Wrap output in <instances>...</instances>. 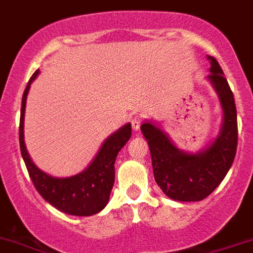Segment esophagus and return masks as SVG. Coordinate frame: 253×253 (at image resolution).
Returning a JSON list of instances; mask_svg holds the SVG:
<instances>
[{
  "label": "esophagus",
  "instance_id": "obj_1",
  "mask_svg": "<svg viewBox=\"0 0 253 253\" xmlns=\"http://www.w3.org/2000/svg\"><path fill=\"white\" fill-rule=\"evenodd\" d=\"M142 122H143V119H142V117H140V115H135V117H133L130 119V124H131V126H133V130H139V129H140V125H142Z\"/></svg>",
  "mask_w": 253,
  "mask_h": 253
}]
</instances>
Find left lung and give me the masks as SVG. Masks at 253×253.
Here are the masks:
<instances>
[{
    "label": "left lung",
    "instance_id": "left-lung-1",
    "mask_svg": "<svg viewBox=\"0 0 253 253\" xmlns=\"http://www.w3.org/2000/svg\"><path fill=\"white\" fill-rule=\"evenodd\" d=\"M208 79L216 89L223 110L221 133L203 152L188 154L174 147L168 136L152 123L140 126L152 155L157 184L169 198L197 202L207 198L219 185L232 166L237 150V110L233 92L221 66L213 56Z\"/></svg>",
    "mask_w": 253,
    "mask_h": 253
}]
</instances>
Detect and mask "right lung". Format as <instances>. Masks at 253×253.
<instances>
[{
  "label": "right lung",
  "mask_w": 253,
  "mask_h": 253,
  "mask_svg": "<svg viewBox=\"0 0 253 253\" xmlns=\"http://www.w3.org/2000/svg\"><path fill=\"white\" fill-rule=\"evenodd\" d=\"M39 70L35 71L22 95L20 118V149L27 172L35 188L46 202L59 211L73 216H92L106 206L115 180V159L125 143L131 136V125H124L117 133L111 134L101 145L84 172L70 178H55L37 168L27 154L24 142V118L26 98L30 85L36 79Z\"/></svg>",
  "instance_id": "right-lung-1"
}]
</instances>
